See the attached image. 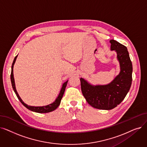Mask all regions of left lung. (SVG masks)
I'll return each instance as SVG.
<instances>
[{
    "instance_id": "obj_1",
    "label": "left lung",
    "mask_w": 147,
    "mask_h": 147,
    "mask_svg": "<svg viewBox=\"0 0 147 147\" xmlns=\"http://www.w3.org/2000/svg\"><path fill=\"white\" fill-rule=\"evenodd\" d=\"M111 49L115 50L120 63L121 71L107 85H91L80 78L81 90L86 101L98 109L110 110L121 103L130 88L132 82V63L127 47L118 41L111 40Z\"/></svg>"
}]
</instances>
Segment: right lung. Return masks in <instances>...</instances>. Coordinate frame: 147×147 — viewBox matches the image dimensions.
Returning a JSON list of instances; mask_svg holds the SVG:
<instances>
[{"label":"right lung","mask_w":147,"mask_h":147,"mask_svg":"<svg viewBox=\"0 0 147 147\" xmlns=\"http://www.w3.org/2000/svg\"><path fill=\"white\" fill-rule=\"evenodd\" d=\"M18 55H17L15 58L14 59L13 62H12V67H11V84H12V88H13L14 91L17 95V97L18 98V99L20 101L21 103H22V105L23 106H24L26 107L27 109H29L30 111H32L33 112H38V113H48V112H50L52 111H53L54 110H55L57 107H58L60 103H61V99L63 97V93L65 92V88L66 86L67 85V82L68 80L66 81L64 84L62 85V87L61 88V92L58 95V97H57V98L56 99V100L53 102V103L47 106H42V107H35V106H28L26 104H25L24 102L22 101V100L20 98V96H19L17 91H16V86H15V83H14V74H13V67L14 65V63L16 62V60L17 59V57Z\"/></svg>","instance_id":"obj_1"}]
</instances>
